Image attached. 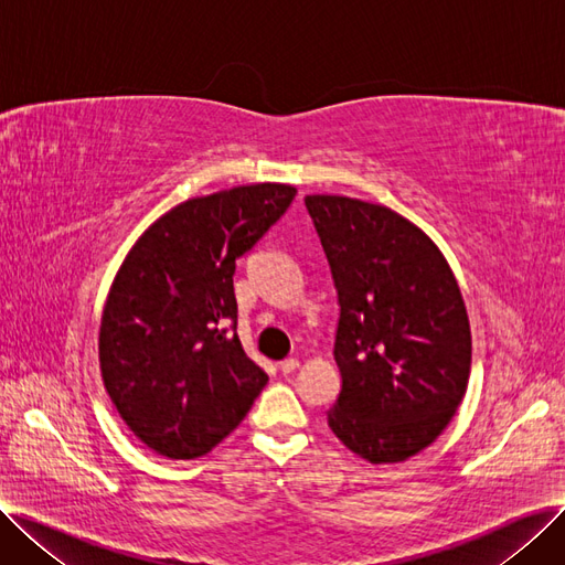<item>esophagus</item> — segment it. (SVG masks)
Masks as SVG:
<instances>
[{"label":"esophagus","mask_w":565,"mask_h":565,"mask_svg":"<svg viewBox=\"0 0 565 565\" xmlns=\"http://www.w3.org/2000/svg\"><path fill=\"white\" fill-rule=\"evenodd\" d=\"M300 366V362L298 360H295V358H288V360H284L281 364H279V371L284 373V375H288V373H292L295 369H298Z\"/></svg>","instance_id":"esophagus-1"}]
</instances>
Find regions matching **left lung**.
Returning <instances> with one entry per match:
<instances>
[{
    "label": "left lung",
    "mask_w": 565,
    "mask_h": 565,
    "mask_svg": "<svg viewBox=\"0 0 565 565\" xmlns=\"http://www.w3.org/2000/svg\"><path fill=\"white\" fill-rule=\"evenodd\" d=\"M339 295L341 394L332 433L369 462H403L447 428L469 380L471 334L449 263L384 205L305 196Z\"/></svg>",
    "instance_id": "1"
}]
</instances>
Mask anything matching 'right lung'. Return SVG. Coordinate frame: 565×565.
Instances as JSON below:
<instances>
[{"mask_svg": "<svg viewBox=\"0 0 565 565\" xmlns=\"http://www.w3.org/2000/svg\"><path fill=\"white\" fill-rule=\"evenodd\" d=\"M295 194L258 183L190 199L148 228L118 270L100 322V371L121 419L156 454L205 456L267 384L235 334V258Z\"/></svg>", "mask_w": 565, "mask_h": 565, "instance_id": "add662e5", "label": "right lung"}]
</instances>
